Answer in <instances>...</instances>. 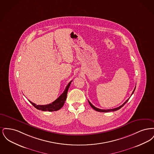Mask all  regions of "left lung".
I'll return each instance as SVG.
<instances>
[{
  "label": "left lung",
  "mask_w": 154,
  "mask_h": 154,
  "mask_svg": "<svg viewBox=\"0 0 154 154\" xmlns=\"http://www.w3.org/2000/svg\"><path fill=\"white\" fill-rule=\"evenodd\" d=\"M135 89L136 88H134V90H133V92H132V95L131 96L133 95V94L134 93V90H135ZM129 98L128 99V100H126L125 103H124L121 106H119L118 107H117V108H115V109H107V110H102V109H98V108H97V107H95L94 105H92V103L90 102L89 100H88V102L89 103V104H90V106L92 107V108H93L94 110H96V111H99V112H110V111H117V110H118L119 109H120L121 107H122L124 106L125 104L126 103L128 102V101L129 100Z\"/></svg>",
  "instance_id": "1"
}]
</instances>
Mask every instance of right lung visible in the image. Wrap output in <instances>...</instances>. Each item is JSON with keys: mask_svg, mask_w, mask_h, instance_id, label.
<instances>
[{"mask_svg": "<svg viewBox=\"0 0 154 154\" xmlns=\"http://www.w3.org/2000/svg\"><path fill=\"white\" fill-rule=\"evenodd\" d=\"M72 80L71 81L68 85H67L65 90L64 91V92H63V94L62 95H60V96L59 97L58 99H57L54 102L48 104H46V105H36L35 103L29 101L30 103L35 107L37 109L39 110H42V111H58V110L60 109L64 103L65 102L66 100V97H67V91L68 89L70 87V85L71 84Z\"/></svg>", "mask_w": 154, "mask_h": 154, "instance_id": "1", "label": "right lung"}]
</instances>
